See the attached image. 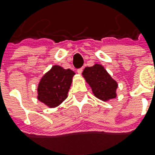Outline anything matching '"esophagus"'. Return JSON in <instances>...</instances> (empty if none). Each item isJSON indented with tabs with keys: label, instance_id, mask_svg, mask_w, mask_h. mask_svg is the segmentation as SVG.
Returning <instances> with one entry per match:
<instances>
[{
	"label": "esophagus",
	"instance_id": "esophagus-1",
	"mask_svg": "<svg viewBox=\"0 0 155 155\" xmlns=\"http://www.w3.org/2000/svg\"><path fill=\"white\" fill-rule=\"evenodd\" d=\"M83 71V68H78L77 69V73L78 74H81Z\"/></svg>",
	"mask_w": 155,
	"mask_h": 155
}]
</instances>
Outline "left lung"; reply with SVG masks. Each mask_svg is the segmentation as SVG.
<instances>
[{
    "label": "left lung",
    "instance_id": "left-lung-1",
    "mask_svg": "<svg viewBox=\"0 0 155 155\" xmlns=\"http://www.w3.org/2000/svg\"><path fill=\"white\" fill-rule=\"evenodd\" d=\"M83 77L92 88L94 96L103 101H108L117 97V83L114 81L102 65L95 64L84 68Z\"/></svg>",
    "mask_w": 155,
    "mask_h": 155
}]
</instances>
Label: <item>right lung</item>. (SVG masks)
Segmentation results:
<instances>
[{
  "instance_id": "1",
  "label": "right lung",
  "mask_w": 155,
  "mask_h": 155,
  "mask_svg": "<svg viewBox=\"0 0 155 155\" xmlns=\"http://www.w3.org/2000/svg\"><path fill=\"white\" fill-rule=\"evenodd\" d=\"M75 73L58 65L51 68L42 77L38 87V99L49 107H56L67 99Z\"/></svg>"
}]
</instances>
